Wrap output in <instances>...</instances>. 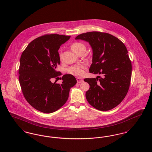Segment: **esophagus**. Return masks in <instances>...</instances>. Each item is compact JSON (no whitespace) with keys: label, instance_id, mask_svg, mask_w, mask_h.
<instances>
[{"label":"esophagus","instance_id":"esophagus-1","mask_svg":"<svg viewBox=\"0 0 152 152\" xmlns=\"http://www.w3.org/2000/svg\"><path fill=\"white\" fill-rule=\"evenodd\" d=\"M76 80H77V83H83V80L82 79H81V78H79V77H77Z\"/></svg>","mask_w":152,"mask_h":152}]
</instances>
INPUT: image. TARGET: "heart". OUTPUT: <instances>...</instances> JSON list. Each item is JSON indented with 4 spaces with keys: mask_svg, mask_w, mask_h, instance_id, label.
Instances as JSON below:
<instances>
[{
    "mask_svg": "<svg viewBox=\"0 0 152 152\" xmlns=\"http://www.w3.org/2000/svg\"><path fill=\"white\" fill-rule=\"evenodd\" d=\"M83 48H85L84 45L83 44L79 42L74 43L71 45L72 50L76 54ZM85 67L86 65L84 64L73 65L68 69V72L75 76H81L84 74V69L85 68Z\"/></svg>",
    "mask_w": 152,
    "mask_h": 152,
    "instance_id": "heart-1",
    "label": "heart"
}]
</instances>
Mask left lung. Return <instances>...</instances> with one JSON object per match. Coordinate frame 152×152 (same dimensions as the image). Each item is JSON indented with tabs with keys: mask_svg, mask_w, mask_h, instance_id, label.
<instances>
[{
	"mask_svg": "<svg viewBox=\"0 0 152 152\" xmlns=\"http://www.w3.org/2000/svg\"><path fill=\"white\" fill-rule=\"evenodd\" d=\"M75 39L90 44L93 55L89 72L102 76L84 79L90 86L86 94L87 101L102 111L114 108L130 86L132 64L125 45L115 36L96 31L81 34Z\"/></svg>",
	"mask_w": 152,
	"mask_h": 152,
	"instance_id": "obj_1",
	"label": "left lung"
}]
</instances>
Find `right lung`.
<instances>
[{
    "mask_svg": "<svg viewBox=\"0 0 152 152\" xmlns=\"http://www.w3.org/2000/svg\"><path fill=\"white\" fill-rule=\"evenodd\" d=\"M70 37L58 34L39 37L27 45L20 57L19 79L23 95L32 107L45 113L60 108L77 83L70 74L60 77L61 84L51 81L61 75L56 71L60 64L58 50Z\"/></svg>",
    "mask_w": 152,
    "mask_h": 152,
    "instance_id": "right-lung-1",
    "label": "right lung"
}]
</instances>
